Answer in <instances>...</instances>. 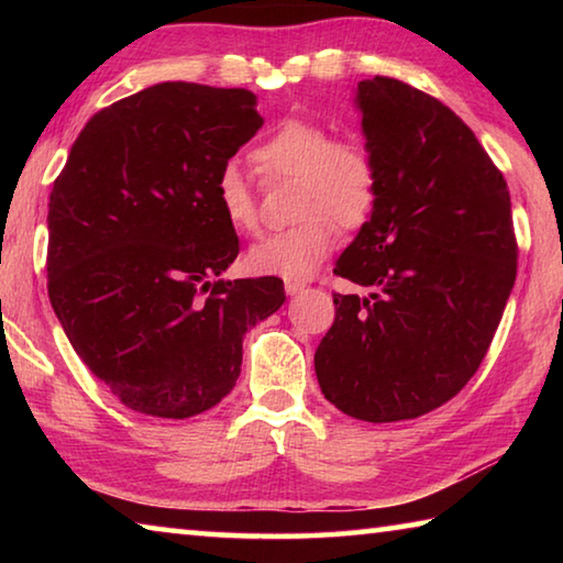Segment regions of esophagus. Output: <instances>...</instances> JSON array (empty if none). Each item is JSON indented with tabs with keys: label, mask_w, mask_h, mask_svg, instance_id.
I'll use <instances>...</instances> for the list:
<instances>
[{
	"label": "esophagus",
	"mask_w": 563,
	"mask_h": 563,
	"mask_svg": "<svg viewBox=\"0 0 563 563\" xmlns=\"http://www.w3.org/2000/svg\"><path fill=\"white\" fill-rule=\"evenodd\" d=\"M305 288V280H295V278H285V292L295 295Z\"/></svg>",
	"instance_id": "esophagus-1"
}]
</instances>
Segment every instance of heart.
<instances>
[{"label": "heart", "instance_id": "obj_1", "mask_svg": "<svg viewBox=\"0 0 563 563\" xmlns=\"http://www.w3.org/2000/svg\"><path fill=\"white\" fill-rule=\"evenodd\" d=\"M251 161L265 184L298 180L295 218L300 223L265 235L245 255L255 275L310 278L342 231L365 225L377 203V166L355 139H335L316 119L285 117L251 148ZM216 203L235 233H255L261 225L258 194L235 166L216 178Z\"/></svg>", "mask_w": 563, "mask_h": 563}]
</instances>
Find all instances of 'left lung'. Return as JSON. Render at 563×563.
<instances>
[{"instance_id":"8db88e82","label":"left lung","mask_w":563,"mask_h":563,"mask_svg":"<svg viewBox=\"0 0 563 563\" xmlns=\"http://www.w3.org/2000/svg\"><path fill=\"white\" fill-rule=\"evenodd\" d=\"M377 203L335 275V322L316 350L322 395L365 422L422 417L479 369L517 278L507 180L472 129L405 81L357 84Z\"/></svg>"}]
</instances>
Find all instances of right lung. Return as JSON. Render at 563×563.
<instances>
[{"label": "right lung", "mask_w": 563, "mask_h": 563, "mask_svg": "<svg viewBox=\"0 0 563 563\" xmlns=\"http://www.w3.org/2000/svg\"><path fill=\"white\" fill-rule=\"evenodd\" d=\"M247 89L164 81L93 113L49 196V300L93 377L133 412L186 419L231 393L280 278L218 280L238 235L216 203L263 126Z\"/></svg>", "instance_id": "obj_1"}]
</instances>
